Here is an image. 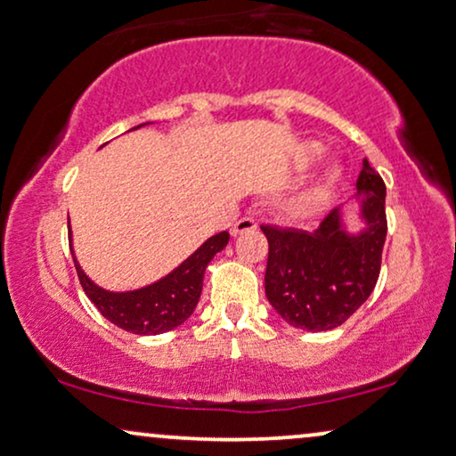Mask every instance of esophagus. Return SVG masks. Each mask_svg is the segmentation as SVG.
I'll return each mask as SVG.
<instances>
[{
    "label": "esophagus",
    "mask_w": 456,
    "mask_h": 456,
    "mask_svg": "<svg viewBox=\"0 0 456 456\" xmlns=\"http://www.w3.org/2000/svg\"><path fill=\"white\" fill-rule=\"evenodd\" d=\"M256 227H258V224H256V221H254L252 216H244V218H240V221L233 224L232 235H233V238H238V235H244L248 232H254V229H256Z\"/></svg>",
    "instance_id": "34e87169"
}]
</instances>
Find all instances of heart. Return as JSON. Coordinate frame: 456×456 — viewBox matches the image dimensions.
Here are the masks:
<instances>
[{"label": "heart", "instance_id": "heart-1", "mask_svg": "<svg viewBox=\"0 0 456 456\" xmlns=\"http://www.w3.org/2000/svg\"><path fill=\"white\" fill-rule=\"evenodd\" d=\"M321 156H323V148H321V145H317V143H308L300 150L298 158H296V165H298L300 168L311 167L313 162H317ZM336 181H338V171H327L323 177L317 181V183L308 187V190L302 193L298 200H296L294 210L298 212V215H311L313 210L321 208V206L327 202V198H330V193L333 190V185H336Z\"/></svg>", "mask_w": 456, "mask_h": 456}]
</instances>
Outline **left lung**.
Listing matches in <instances>:
<instances>
[{"label": "left lung", "mask_w": 456, "mask_h": 456, "mask_svg": "<svg viewBox=\"0 0 456 456\" xmlns=\"http://www.w3.org/2000/svg\"><path fill=\"white\" fill-rule=\"evenodd\" d=\"M356 198L365 227L348 233L333 208L314 232L263 224L269 240L265 291L291 327L330 331L362 306L378 283L387 233L386 183L362 160Z\"/></svg>", "instance_id": "left-lung-1"}]
</instances>
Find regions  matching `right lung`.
<instances>
[{"mask_svg": "<svg viewBox=\"0 0 456 456\" xmlns=\"http://www.w3.org/2000/svg\"><path fill=\"white\" fill-rule=\"evenodd\" d=\"M139 126L143 125H137L135 129ZM227 232L212 235L167 277L133 291H108L100 288L85 275L77 258H75L78 281H81L87 298L102 313V317H106L120 330L137 333V336H158V333L175 330L191 317L200 294H202L206 266L216 252L227 246Z\"/></svg>", "mask_w": 456, "mask_h": 456, "instance_id": "obj_1", "label": "right lung"}]
</instances>
